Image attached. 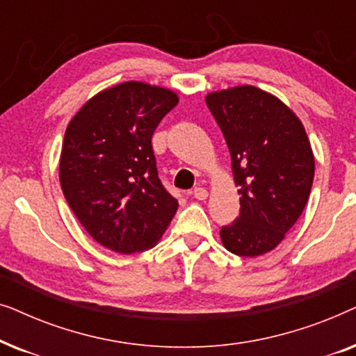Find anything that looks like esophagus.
Here are the masks:
<instances>
[{"instance_id": "34e87169", "label": "esophagus", "mask_w": 356, "mask_h": 356, "mask_svg": "<svg viewBox=\"0 0 356 356\" xmlns=\"http://www.w3.org/2000/svg\"><path fill=\"white\" fill-rule=\"evenodd\" d=\"M193 196L196 197V199H199V201H206L207 196H209V193H207L206 188H194Z\"/></svg>"}]
</instances>
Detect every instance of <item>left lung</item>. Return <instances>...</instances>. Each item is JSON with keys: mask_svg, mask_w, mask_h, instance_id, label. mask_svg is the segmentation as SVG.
<instances>
[{"mask_svg": "<svg viewBox=\"0 0 356 356\" xmlns=\"http://www.w3.org/2000/svg\"><path fill=\"white\" fill-rule=\"evenodd\" d=\"M206 104L232 155L240 217L222 227L220 240L236 256L274 250L308 202L314 155L293 111L267 92L238 86L212 92Z\"/></svg>", "mask_w": 356, "mask_h": 356, "instance_id": "left-lung-1", "label": "left lung"}]
</instances>
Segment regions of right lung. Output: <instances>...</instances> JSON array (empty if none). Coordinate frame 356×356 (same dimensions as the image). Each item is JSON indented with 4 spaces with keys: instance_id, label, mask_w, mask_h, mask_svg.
Instances as JSON below:
<instances>
[{
    "instance_id": "1",
    "label": "right lung",
    "mask_w": 356,
    "mask_h": 356,
    "mask_svg": "<svg viewBox=\"0 0 356 356\" xmlns=\"http://www.w3.org/2000/svg\"><path fill=\"white\" fill-rule=\"evenodd\" d=\"M177 104L163 87L123 82L92 97L66 128L63 194L87 233L120 254L154 248L177 213L152 149L155 128Z\"/></svg>"
}]
</instances>
